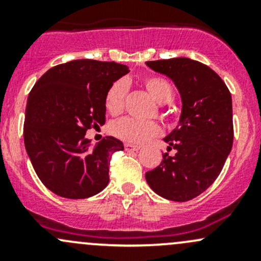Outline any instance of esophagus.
<instances>
[{
	"label": "esophagus",
	"mask_w": 261,
	"mask_h": 261,
	"mask_svg": "<svg viewBox=\"0 0 261 261\" xmlns=\"http://www.w3.org/2000/svg\"><path fill=\"white\" fill-rule=\"evenodd\" d=\"M140 145H135V144H125V150H127V151H138V150H140Z\"/></svg>",
	"instance_id": "esophagus-1"
}]
</instances>
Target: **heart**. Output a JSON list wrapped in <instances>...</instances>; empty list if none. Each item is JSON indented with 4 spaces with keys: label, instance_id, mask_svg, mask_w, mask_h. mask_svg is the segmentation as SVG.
Instances as JSON below:
<instances>
[{
    "label": "heart",
    "instance_id": "heart-1",
    "mask_svg": "<svg viewBox=\"0 0 261 261\" xmlns=\"http://www.w3.org/2000/svg\"><path fill=\"white\" fill-rule=\"evenodd\" d=\"M144 87L150 96L160 105L169 103L174 96L172 84L159 75H149L143 80ZM127 86L123 81H116L111 84L105 96V106L112 116L120 115L125 109ZM162 128L155 121H140L136 118L123 117L111 126V133L116 138L127 143H144L159 135Z\"/></svg>",
    "mask_w": 261,
    "mask_h": 261
}]
</instances>
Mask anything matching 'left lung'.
I'll use <instances>...</instances> for the list:
<instances>
[{
  "label": "left lung",
  "mask_w": 261,
  "mask_h": 261,
  "mask_svg": "<svg viewBox=\"0 0 261 261\" xmlns=\"http://www.w3.org/2000/svg\"><path fill=\"white\" fill-rule=\"evenodd\" d=\"M147 67L174 82L181 97L179 125L164 139L169 144L155 169L146 172L150 188L164 198L187 202L216 180L233 141L231 93L206 64L188 59L152 60Z\"/></svg>",
  "instance_id": "1"
}]
</instances>
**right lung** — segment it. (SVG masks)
Listing matches in <instances>:
<instances>
[{"instance_id":"right-lung-1","label":"right lung","mask_w":261,"mask_h":261,"mask_svg":"<svg viewBox=\"0 0 261 261\" xmlns=\"http://www.w3.org/2000/svg\"><path fill=\"white\" fill-rule=\"evenodd\" d=\"M128 72L115 62L72 60L50 68L33 87L23 143L39 179L53 193L88 198L109 184L112 154L123 144L107 136L91 149L86 133L103 125L107 89Z\"/></svg>"}]
</instances>
